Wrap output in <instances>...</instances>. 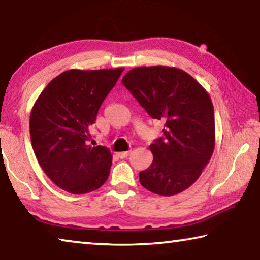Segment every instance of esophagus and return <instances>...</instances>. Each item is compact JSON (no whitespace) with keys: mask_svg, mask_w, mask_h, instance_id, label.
<instances>
[{"mask_svg":"<svg viewBox=\"0 0 260 260\" xmlns=\"http://www.w3.org/2000/svg\"><path fill=\"white\" fill-rule=\"evenodd\" d=\"M117 155L118 157L121 158V159H124V158H127L131 155V151H121V152H118Z\"/></svg>","mask_w":260,"mask_h":260,"instance_id":"obj_1","label":"esophagus"}]
</instances>
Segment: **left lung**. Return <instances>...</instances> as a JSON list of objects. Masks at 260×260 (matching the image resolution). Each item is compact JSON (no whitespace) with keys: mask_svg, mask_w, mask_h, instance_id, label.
I'll return each mask as SVG.
<instances>
[{"mask_svg":"<svg viewBox=\"0 0 260 260\" xmlns=\"http://www.w3.org/2000/svg\"><path fill=\"white\" fill-rule=\"evenodd\" d=\"M122 85L149 116L165 121L164 136L150 144L153 160L140 172L141 184L161 196L186 190L200 178L214 150L209 93L183 70L162 65L132 69Z\"/></svg>","mask_w":260,"mask_h":260,"instance_id":"left-lung-1","label":"left lung"}]
</instances>
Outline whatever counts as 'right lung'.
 <instances>
[{
  "label": "right lung",
  "instance_id": "obj_1",
  "mask_svg": "<svg viewBox=\"0 0 260 260\" xmlns=\"http://www.w3.org/2000/svg\"><path fill=\"white\" fill-rule=\"evenodd\" d=\"M122 71L69 70L35 101L29 117L33 150L48 178L65 191L87 193L107 181L112 155L107 147L90 146V129Z\"/></svg>",
  "mask_w": 260,
  "mask_h": 260
}]
</instances>
